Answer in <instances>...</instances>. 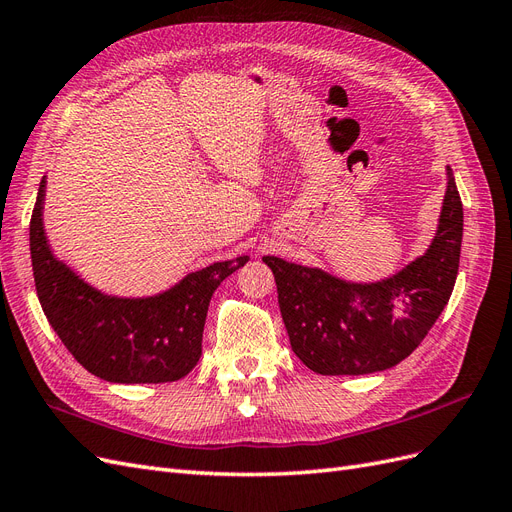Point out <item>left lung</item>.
Segmentation results:
<instances>
[{"label":"left lung","instance_id":"left-lung-1","mask_svg":"<svg viewBox=\"0 0 512 512\" xmlns=\"http://www.w3.org/2000/svg\"><path fill=\"white\" fill-rule=\"evenodd\" d=\"M463 207L448 168L440 226L425 256L380 284H348L265 256L299 359L322 376H363L410 356L442 314L459 271Z\"/></svg>","mask_w":512,"mask_h":512}]
</instances>
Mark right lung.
<instances>
[{
  "mask_svg": "<svg viewBox=\"0 0 512 512\" xmlns=\"http://www.w3.org/2000/svg\"><path fill=\"white\" fill-rule=\"evenodd\" d=\"M44 179L29 222L34 282L46 320L89 374L121 384L175 382L203 354L213 290L247 256L190 273L160 297L115 299L87 286L49 250L42 228Z\"/></svg>",
  "mask_w": 512,
  "mask_h": 512,
  "instance_id": "right-lung-1",
  "label": "right lung"
}]
</instances>
